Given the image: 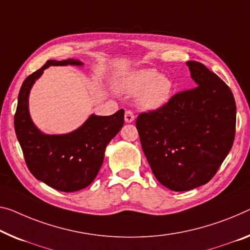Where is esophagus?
<instances>
[{"mask_svg":"<svg viewBox=\"0 0 250 250\" xmlns=\"http://www.w3.org/2000/svg\"><path fill=\"white\" fill-rule=\"evenodd\" d=\"M124 118L126 123H132L134 122V120H135V116H134V114L130 112V110H126Z\"/></svg>","mask_w":250,"mask_h":250,"instance_id":"1","label":"esophagus"}]
</instances>
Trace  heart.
I'll return each instance as SVG.
<instances>
[{
  "mask_svg": "<svg viewBox=\"0 0 250 250\" xmlns=\"http://www.w3.org/2000/svg\"><path fill=\"white\" fill-rule=\"evenodd\" d=\"M116 90L121 94L138 95L137 105L145 112H157L170 101L173 83L155 69H141L120 79Z\"/></svg>",
  "mask_w": 250,
  "mask_h": 250,
  "instance_id": "1",
  "label": "heart"
}]
</instances>
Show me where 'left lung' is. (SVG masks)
<instances>
[{
    "label": "left lung",
    "mask_w": 250,
    "mask_h": 250,
    "mask_svg": "<svg viewBox=\"0 0 250 250\" xmlns=\"http://www.w3.org/2000/svg\"><path fill=\"white\" fill-rule=\"evenodd\" d=\"M187 66L197 87L136 120L153 174L172 191L208 183L231 149L236 132V103L229 87L198 61Z\"/></svg>",
    "instance_id": "1"
}]
</instances>
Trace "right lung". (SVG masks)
Instances as JSON below:
<instances>
[{
  "label": "right lung",
  "mask_w": 250,
  "mask_h": 250,
  "mask_svg": "<svg viewBox=\"0 0 250 250\" xmlns=\"http://www.w3.org/2000/svg\"><path fill=\"white\" fill-rule=\"evenodd\" d=\"M51 66L83 67V62L71 58L48 60L23 82L14 116L15 134L34 178L58 191L75 192L85 189L97 176L106 146L124 124V109L109 116L91 114L70 133H43L30 115L29 97L37 80Z\"/></svg>",
  "instance_id": "right-lung-1"
}]
</instances>
